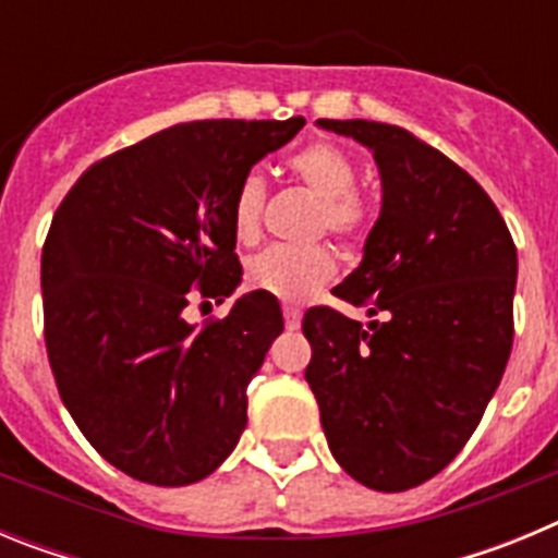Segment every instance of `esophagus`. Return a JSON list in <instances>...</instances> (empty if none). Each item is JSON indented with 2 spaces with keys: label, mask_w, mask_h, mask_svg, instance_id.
I'll list each match as a JSON object with an SVG mask.
<instances>
[{
  "label": "esophagus",
  "mask_w": 558,
  "mask_h": 558,
  "mask_svg": "<svg viewBox=\"0 0 558 558\" xmlns=\"http://www.w3.org/2000/svg\"><path fill=\"white\" fill-rule=\"evenodd\" d=\"M284 327H288V329L302 327V310L288 307V304H284Z\"/></svg>",
  "instance_id": "34e87169"
}]
</instances>
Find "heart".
<instances>
[{"label":"heart","mask_w":558,"mask_h":558,"mask_svg":"<svg viewBox=\"0 0 558 558\" xmlns=\"http://www.w3.org/2000/svg\"><path fill=\"white\" fill-rule=\"evenodd\" d=\"M288 172L310 195L322 201L318 226L335 236L354 243L372 226V206L354 192L357 167L347 150L332 142H310L288 159ZM263 179L245 175L231 201V229L240 243H254L259 236L263 215ZM332 251L327 245H274L256 254L245 268V282L254 290L274 295L279 302H307L335 276Z\"/></svg>","instance_id":"1"}]
</instances>
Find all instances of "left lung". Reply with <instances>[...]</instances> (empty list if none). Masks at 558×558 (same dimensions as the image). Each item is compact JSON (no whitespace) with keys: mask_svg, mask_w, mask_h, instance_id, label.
Here are the masks:
<instances>
[{"mask_svg":"<svg viewBox=\"0 0 558 558\" xmlns=\"http://www.w3.org/2000/svg\"><path fill=\"white\" fill-rule=\"evenodd\" d=\"M374 156L383 206L357 268L332 290L366 327L304 313L307 377L335 461L368 489L405 492L461 452L514 340L517 248L470 172L397 125L318 120Z\"/></svg>","mask_w":558,"mask_h":558,"instance_id":"8db88e82","label":"left lung"}]
</instances>
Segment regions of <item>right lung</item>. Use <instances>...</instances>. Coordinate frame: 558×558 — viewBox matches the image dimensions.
<instances>
[{
    "instance_id": "obj_1",
    "label": "right lung",
    "mask_w": 558,
    "mask_h": 558,
    "mask_svg": "<svg viewBox=\"0 0 558 558\" xmlns=\"http://www.w3.org/2000/svg\"><path fill=\"white\" fill-rule=\"evenodd\" d=\"M302 128L181 122L88 167L58 206L41 254L49 366L88 445L136 481H201L245 430L282 307L251 290L204 327L184 307L240 288L234 192Z\"/></svg>"
}]
</instances>
